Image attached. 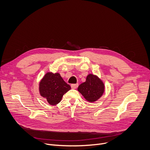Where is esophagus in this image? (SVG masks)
Wrapping results in <instances>:
<instances>
[{"instance_id":"obj_1","label":"esophagus","mask_w":150,"mask_h":150,"mask_svg":"<svg viewBox=\"0 0 150 150\" xmlns=\"http://www.w3.org/2000/svg\"><path fill=\"white\" fill-rule=\"evenodd\" d=\"M78 87V83H76V84H72L71 85V88L72 89H76Z\"/></svg>"}]
</instances>
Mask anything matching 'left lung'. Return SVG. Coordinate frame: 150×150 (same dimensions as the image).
<instances>
[{"label": "left lung", "mask_w": 150, "mask_h": 150, "mask_svg": "<svg viewBox=\"0 0 150 150\" xmlns=\"http://www.w3.org/2000/svg\"><path fill=\"white\" fill-rule=\"evenodd\" d=\"M78 91L88 102H95L104 94V83L98 76L90 74L87 75L86 81L79 85Z\"/></svg>", "instance_id": "left-lung-1"}]
</instances>
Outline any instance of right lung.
Masks as SVG:
<instances>
[{"mask_svg":"<svg viewBox=\"0 0 150 150\" xmlns=\"http://www.w3.org/2000/svg\"><path fill=\"white\" fill-rule=\"evenodd\" d=\"M38 88L40 96L46 98L49 104L56 105L71 88L59 73L48 72L40 81Z\"/></svg>","mask_w":150,"mask_h":150,"instance_id":"add662e5","label":"right lung"}]
</instances>
